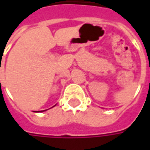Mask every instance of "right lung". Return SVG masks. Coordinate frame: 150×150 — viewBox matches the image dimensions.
Segmentation results:
<instances>
[{"instance_id": "add662e5", "label": "right lung", "mask_w": 150, "mask_h": 150, "mask_svg": "<svg viewBox=\"0 0 150 150\" xmlns=\"http://www.w3.org/2000/svg\"><path fill=\"white\" fill-rule=\"evenodd\" d=\"M43 111H45V110H42V111H41V112H43Z\"/></svg>"}]
</instances>
